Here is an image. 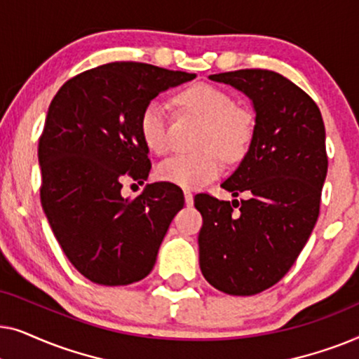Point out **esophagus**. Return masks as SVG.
Masks as SVG:
<instances>
[{
    "label": "esophagus",
    "instance_id": "34e87169",
    "mask_svg": "<svg viewBox=\"0 0 359 359\" xmlns=\"http://www.w3.org/2000/svg\"><path fill=\"white\" fill-rule=\"evenodd\" d=\"M184 203H186V205H193V203H194L193 193H191L189 189H184Z\"/></svg>",
    "mask_w": 359,
    "mask_h": 359
}]
</instances>
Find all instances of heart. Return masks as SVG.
<instances>
[{
    "label": "heart",
    "instance_id": "1",
    "mask_svg": "<svg viewBox=\"0 0 359 359\" xmlns=\"http://www.w3.org/2000/svg\"><path fill=\"white\" fill-rule=\"evenodd\" d=\"M176 102L204 121L199 147L204 149L193 155H175L158 166L156 175L161 181L196 189L208 184L220 175L224 157L238 160L247 154L255 135V116L243 106L235 104L233 97L222 88L194 83L176 95ZM142 140L155 154L170 149L168 117L163 102L151 100L144 106L139 117Z\"/></svg>",
    "mask_w": 359,
    "mask_h": 359
}]
</instances>
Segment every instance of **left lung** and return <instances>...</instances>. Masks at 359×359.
I'll list each match as a JSON object with an SVG mask.
<instances>
[{
    "label": "left lung",
    "mask_w": 359,
    "mask_h": 359,
    "mask_svg": "<svg viewBox=\"0 0 359 359\" xmlns=\"http://www.w3.org/2000/svg\"><path fill=\"white\" fill-rule=\"evenodd\" d=\"M253 101L257 124L250 149L222 188L247 198L220 201L201 193L199 266L210 286L253 296L286 274L320 212L328 156L316 101L287 78L262 68L217 73Z\"/></svg>",
    "instance_id": "left-lung-1"
}]
</instances>
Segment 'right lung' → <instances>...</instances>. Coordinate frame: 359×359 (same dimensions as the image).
<instances>
[{
    "label": "right lung",
    "instance_id": "obj_1",
    "mask_svg": "<svg viewBox=\"0 0 359 359\" xmlns=\"http://www.w3.org/2000/svg\"><path fill=\"white\" fill-rule=\"evenodd\" d=\"M196 78L140 62H112L73 76L48 106L39 137L41 203L63 253L102 286L144 279L184 196L173 183L147 184L134 199L122 181L151 168L139 117L160 91Z\"/></svg>",
    "mask_w": 359,
    "mask_h": 359
}]
</instances>
